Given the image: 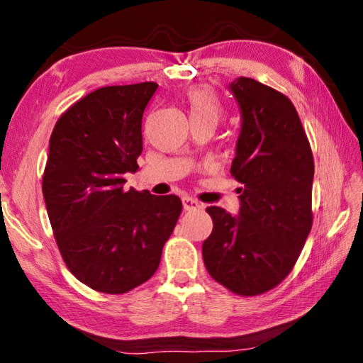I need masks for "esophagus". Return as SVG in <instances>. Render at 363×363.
<instances>
[{
    "label": "esophagus",
    "instance_id": "esophagus-1",
    "mask_svg": "<svg viewBox=\"0 0 363 363\" xmlns=\"http://www.w3.org/2000/svg\"><path fill=\"white\" fill-rule=\"evenodd\" d=\"M182 205H184V210H186V211L200 210V208H203V205H201L199 200L192 199V196H182Z\"/></svg>",
    "mask_w": 363,
    "mask_h": 363
}]
</instances>
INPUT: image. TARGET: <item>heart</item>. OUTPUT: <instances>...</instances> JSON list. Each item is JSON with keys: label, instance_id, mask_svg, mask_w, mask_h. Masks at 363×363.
Listing matches in <instances>:
<instances>
[{"label": "heart", "instance_id": "obj_1", "mask_svg": "<svg viewBox=\"0 0 363 363\" xmlns=\"http://www.w3.org/2000/svg\"><path fill=\"white\" fill-rule=\"evenodd\" d=\"M190 121L206 120L216 123L220 115V104L216 94L206 86H192L186 94Z\"/></svg>", "mask_w": 363, "mask_h": 363}]
</instances>
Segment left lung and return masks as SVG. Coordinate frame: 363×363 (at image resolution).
Returning <instances> with one entry per match:
<instances>
[{"mask_svg":"<svg viewBox=\"0 0 363 363\" xmlns=\"http://www.w3.org/2000/svg\"><path fill=\"white\" fill-rule=\"evenodd\" d=\"M242 113L230 173L242 184L238 216L206 208L211 235L201 253L208 274L232 293L256 296L277 286L312 227L314 157L296 108L253 78L229 84Z\"/></svg>","mask_w":363,"mask_h":363,"instance_id":"1","label":"left lung"}]
</instances>
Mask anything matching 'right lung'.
I'll return each instance as SVG.
<instances>
[{
    "mask_svg": "<svg viewBox=\"0 0 363 363\" xmlns=\"http://www.w3.org/2000/svg\"><path fill=\"white\" fill-rule=\"evenodd\" d=\"M158 88L106 86L65 110L49 139L43 196L70 272L96 291L123 294L158 269L182 211L176 195L126 190L143 153V115Z\"/></svg>",
    "mask_w": 363,
    "mask_h": 363,
    "instance_id": "1",
    "label": "right lung"
}]
</instances>
